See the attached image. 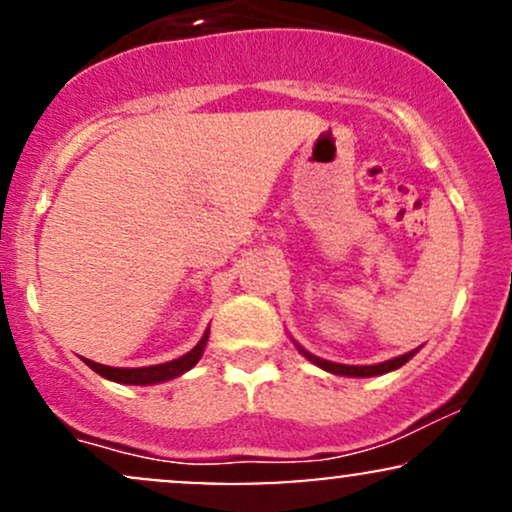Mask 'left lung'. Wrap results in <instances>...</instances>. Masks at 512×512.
Here are the masks:
<instances>
[{"label":"left lung","mask_w":512,"mask_h":512,"mask_svg":"<svg viewBox=\"0 0 512 512\" xmlns=\"http://www.w3.org/2000/svg\"><path fill=\"white\" fill-rule=\"evenodd\" d=\"M298 351L308 358L310 363H315V366H320L322 370H327V373H334V375H346V378H370V375H383V373H390V370H397L402 368L404 363L409 361L411 356L416 354L419 349L409 351V354L404 356H397V358H390V361H383V363H375V366H344V363H332V361H325V358H317L310 354V351H305L301 344H296Z\"/></svg>","instance_id":"obj_1"}]
</instances>
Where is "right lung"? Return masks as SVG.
Listing matches in <instances>:
<instances>
[{
    "mask_svg": "<svg viewBox=\"0 0 512 512\" xmlns=\"http://www.w3.org/2000/svg\"><path fill=\"white\" fill-rule=\"evenodd\" d=\"M209 339V330L204 332V337L199 339V344L192 351H187L185 356L175 358V361L168 363H158V366H146V368H113V366H103V363L88 361L84 358V363L91 370H96L98 375L103 378L113 380V383H122V385H156V383H166V380L178 378V375L187 373L195 363L202 358L204 346H207Z\"/></svg>",
    "mask_w": 512,
    "mask_h": 512,
    "instance_id": "1",
    "label": "right lung"
}]
</instances>
